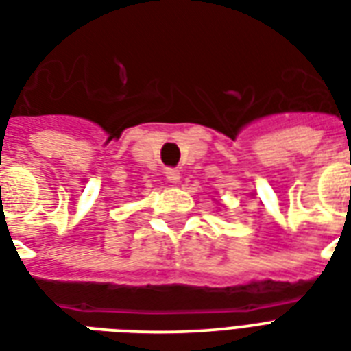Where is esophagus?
I'll return each mask as SVG.
<instances>
[{
  "label": "esophagus",
  "instance_id": "esophagus-1",
  "mask_svg": "<svg viewBox=\"0 0 351 351\" xmlns=\"http://www.w3.org/2000/svg\"><path fill=\"white\" fill-rule=\"evenodd\" d=\"M165 176H167V179L170 181V183H178L179 181L178 168H167V170H165Z\"/></svg>",
  "mask_w": 351,
  "mask_h": 351
}]
</instances>
